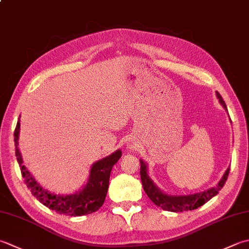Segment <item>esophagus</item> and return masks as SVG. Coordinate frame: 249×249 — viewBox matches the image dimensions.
Instances as JSON below:
<instances>
[{
  "label": "esophagus",
  "instance_id": "34e87169",
  "mask_svg": "<svg viewBox=\"0 0 249 249\" xmlns=\"http://www.w3.org/2000/svg\"><path fill=\"white\" fill-rule=\"evenodd\" d=\"M130 148H131V147H130Z\"/></svg>",
  "mask_w": 249,
  "mask_h": 249
}]
</instances>
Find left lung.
Segmentation results:
<instances>
[{
  "instance_id": "left-lung-1",
  "label": "left lung",
  "mask_w": 249,
  "mask_h": 249,
  "mask_svg": "<svg viewBox=\"0 0 249 249\" xmlns=\"http://www.w3.org/2000/svg\"><path fill=\"white\" fill-rule=\"evenodd\" d=\"M216 96L223 108L227 109L225 101H223L221 95L219 94L218 91H216ZM229 172H230V168L227 169V172L223 175V177L221 178L220 181H219L218 186L215 188L208 189L207 191L191 194V196H169V194H165L163 191H160L157 187V184L151 180L148 175L147 165H145L142 160H140V177L144 192L147 193L149 198L155 204V205L163 208L164 211L174 213L193 211V209L201 207L212 197L217 196L218 192L220 191L223 186H225L229 176Z\"/></svg>"
}]
</instances>
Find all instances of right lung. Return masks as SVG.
Listing matches in <instances>:
<instances>
[{"label": "right lung", "instance_id": "1", "mask_svg": "<svg viewBox=\"0 0 249 249\" xmlns=\"http://www.w3.org/2000/svg\"><path fill=\"white\" fill-rule=\"evenodd\" d=\"M19 130H20V120H18L16 128L14 131V141L15 147H16L15 153H16L18 164L20 166L24 182L33 196L43 205L53 209L58 213H63L67 216H84L98 211L104 204L107 192H108L112 167L122 157V151H115L109 157L102 159L92 165L89 182L82 189V191L70 194V196H61V194L51 193L44 190L23 165L21 153L18 149Z\"/></svg>", "mask_w": 249, "mask_h": 249}]
</instances>
